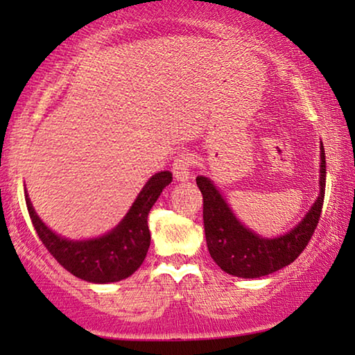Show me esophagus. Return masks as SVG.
I'll return each mask as SVG.
<instances>
[{"label": "esophagus", "instance_id": "esophagus-1", "mask_svg": "<svg viewBox=\"0 0 355 355\" xmlns=\"http://www.w3.org/2000/svg\"><path fill=\"white\" fill-rule=\"evenodd\" d=\"M191 168H192V157L191 155L184 153L174 159L173 163V174L178 181H187L191 178Z\"/></svg>", "mask_w": 355, "mask_h": 355}]
</instances>
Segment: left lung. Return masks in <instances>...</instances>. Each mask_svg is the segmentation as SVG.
Segmentation results:
<instances>
[{"label": "left lung", "instance_id": "obj_1", "mask_svg": "<svg viewBox=\"0 0 355 355\" xmlns=\"http://www.w3.org/2000/svg\"><path fill=\"white\" fill-rule=\"evenodd\" d=\"M197 186L203 196V226L211 259L223 271L237 278H260L293 263L312 239L322 215L327 159L320 144V193L297 226L279 237L265 239L241 225L225 198L208 178L198 176Z\"/></svg>", "mask_w": 355, "mask_h": 355}]
</instances>
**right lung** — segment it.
I'll list each match as a JSON object with an SVG mask.
<instances>
[{"mask_svg": "<svg viewBox=\"0 0 355 355\" xmlns=\"http://www.w3.org/2000/svg\"><path fill=\"white\" fill-rule=\"evenodd\" d=\"M171 181L173 174L169 171L150 178L123 221L108 234L89 241H69L55 234L38 218L28 196L26 203L38 237L62 268L89 283H116L128 278L144 263L150 247L148 213Z\"/></svg>", "mask_w": 355, "mask_h": 355, "instance_id": "add662e5", "label": "right lung"}]
</instances>
